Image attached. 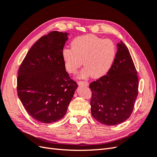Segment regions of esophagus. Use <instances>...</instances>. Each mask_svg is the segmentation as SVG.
<instances>
[{
  "label": "esophagus",
  "mask_w": 157,
  "mask_h": 157,
  "mask_svg": "<svg viewBox=\"0 0 157 157\" xmlns=\"http://www.w3.org/2000/svg\"><path fill=\"white\" fill-rule=\"evenodd\" d=\"M78 85L79 86H88V83L86 81H79L78 82Z\"/></svg>",
  "instance_id": "34e87169"
}]
</instances>
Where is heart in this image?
Wrapping results in <instances>:
<instances>
[{
  "instance_id": "b5f03b06",
  "label": "heart",
  "mask_w": 157,
  "mask_h": 157,
  "mask_svg": "<svg viewBox=\"0 0 157 157\" xmlns=\"http://www.w3.org/2000/svg\"><path fill=\"white\" fill-rule=\"evenodd\" d=\"M71 48L62 51L64 65L67 72L75 74L82 65L79 77L85 78L91 75L99 78L111 69L115 59L117 47L111 39H103L93 35L78 36L71 42Z\"/></svg>"
}]
</instances>
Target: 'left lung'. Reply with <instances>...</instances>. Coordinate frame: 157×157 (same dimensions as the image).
I'll return each instance as SVG.
<instances>
[{
    "instance_id": "8db88e82",
    "label": "left lung",
    "mask_w": 157,
    "mask_h": 157,
    "mask_svg": "<svg viewBox=\"0 0 157 157\" xmlns=\"http://www.w3.org/2000/svg\"><path fill=\"white\" fill-rule=\"evenodd\" d=\"M130 52L122 41L111 69L89 87L92 117L103 124L113 126L131 115L138 94V78Z\"/></svg>"
}]
</instances>
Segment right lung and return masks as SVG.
I'll use <instances>...</instances> for the list:
<instances>
[{"label":"right lung","instance_id":"add662e5","mask_svg":"<svg viewBox=\"0 0 157 157\" xmlns=\"http://www.w3.org/2000/svg\"><path fill=\"white\" fill-rule=\"evenodd\" d=\"M69 33L52 31L38 40L21 63L17 96L35 120L49 124L67 113L78 85L65 70L62 51Z\"/></svg>","mask_w":157,"mask_h":157}]
</instances>
